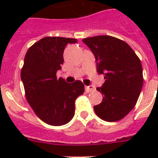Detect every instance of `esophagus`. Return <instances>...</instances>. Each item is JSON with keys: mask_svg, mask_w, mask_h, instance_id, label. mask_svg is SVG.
I'll list each match as a JSON object with an SVG mask.
<instances>
[{"mask_svg": "<svg viewBox=\"0 0 158 158\" xmlns=\"http://www.w3.org/2000/svg\"><path fill=\"white\" fill-rule=\"evenodd\" d=\"M85 90H86L87 93H91V92L93 91H95L96 89H95V87L93 86V85H90V86L85 87Z\"/></svg>", "mask_w": 158, "mask_h": 158, "instance_id": "34e87169", "label": "esophagus"}]
</instances>
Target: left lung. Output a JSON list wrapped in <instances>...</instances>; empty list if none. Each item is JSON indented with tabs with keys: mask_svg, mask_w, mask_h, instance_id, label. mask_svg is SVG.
<instances>
[{
	"mask_svg": "<svg viewBox=\"0 0 158 158\" xmlns=\"http://www.w3.org/2000/svg\"><path fill=\"white\" fill-rule=\"evenodd\" d=\"M97 61V71L105 82L97 90L102 102L94 106L97 115L106 121L121 120L135 107L143 84L142 64L132 48L124 41L100 35L83 39Z\"/></svg>",
	"mask_w": 158,
	"mask_h": 158,
	"instance_id": "obj_1",
	"label": "left lung"
}]
</instances>
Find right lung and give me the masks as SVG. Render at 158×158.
<instances>
[{
	"label": "right lung",
	"instance_id": "obj_1",
	"mask_svg": "<svg viewBox=\"0 0 158 158\" xmlns=\"http://www.w3.org/2000/svg\"><path fill=\"white\" fill-rule=\"evenodd\" d=\"M77 39L46 37L28 48L21 69L26 99L35 114L50 125L67 124L74 115V102L84 92V85L56 78L64 62L63 53L68 43Z\"/></svg>",
	"mask_w": 158,
	"mask_h": 158
}]
</instances>
